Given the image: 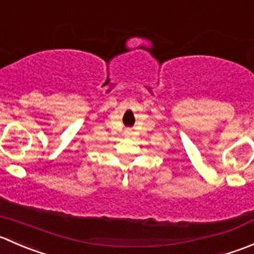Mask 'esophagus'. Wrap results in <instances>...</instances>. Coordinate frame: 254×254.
<instances>
[{"mask_svg": "<svg viewBox=\"0 0 254 254\" xmlns=\"http://www.w3.org/2000/svg\"><path fill=\"white\" fill-rule=\"evenodd\" d=\"M127 134H130V131H129V130H127Z\"/></svg>", "mask_w": 254, "mask_h": 254, "instance_id": "esophagus-1", "label": "esophagus"}]
</instances>
